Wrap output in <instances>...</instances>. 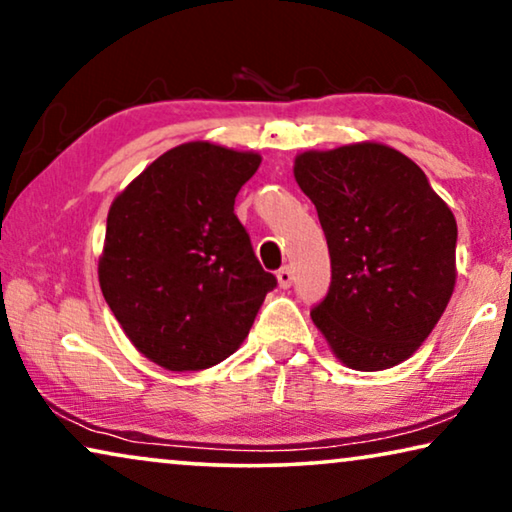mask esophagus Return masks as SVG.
Segmentation results:
<instances>
[{
    "instance_id": "obj_1",
    "label": "esophagus",
    "mask_w": 512,
    "mask_h": 512,
    "mask_svg": "<svg viewBox=\"0 0 512 512\" xmlns=\"http://www.w3.org/2000/svg\"><path fill=\"white\" fill-rule=\"evenodd\" d=\"M276 276H278V285L283 287V290H287V287H290V285H292V280H294L290 266H283V269H278Z\"/></svg>"
}]
</instances>
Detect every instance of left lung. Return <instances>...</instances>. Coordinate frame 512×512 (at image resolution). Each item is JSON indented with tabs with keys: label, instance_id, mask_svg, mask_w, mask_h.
I'll list each match as a JSON object with an SVG mask.
<instances>
[{
	"label": "left lung",
	"instance_id": "1",
	"mask_svg": "<svg viewBox=\"0 0 512 512\" xmlns=\"http://www.w3.org/2000/svg\"><path fill=\"white\" fill-rule=\"evenodd\" d=\"M294 178L318 208L331 257L313 322L350 369H392L420 348L455 290V215L413 160L380 143L311 150Z\"/></svg>",
	"mask_w": 512,
	"mask_h": 512
}]
</instances>
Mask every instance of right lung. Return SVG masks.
Returning <instances> with one entry per match:
<instances>
[{
  "mask_svg": "<svg viewBox=\"0 0 512 512\" xmlns=\"http://www.w3.org/2000/svg\"><path fill=\"white\" fill-rule=\"evenodd\" d=\"M259 162L255 153L183 143L111 204L99 285L129 341L164 369L201 371L227 359L278 285L234 213Z\"/></svg>",
  "mask_w": 512,
  "mask_h": 512,
  "instance_id": "1",
  "label": "right lung"
}]
</instances>
